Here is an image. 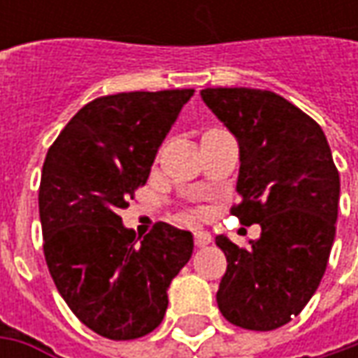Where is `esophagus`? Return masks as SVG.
<instances>
[{
    "label": "esophagus",
    "instance_id": "obj_1",
    "mask_svg": "<svg viewBox=\"0 0 358 358\" xmlns=\"http://www.w3.org/2000/svg\"><path fill=\"white\" fill-rule=\"evenodd\" d=\"M211 243V235L207 233V231H197L195 233V245L197 247H205V245H209Z\"/></svg>",
    "mask_w": 358,
    "mask_h": 358
}]
</instances>
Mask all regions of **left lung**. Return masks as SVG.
<instances>
[{
  "mask_svg": "<svg viewBox=\"0 0 358 358\" xmlns=\"http://www.w3.org/2000/svg\"><path fill=\"white\" fill-rule=\"evenodd\" d=\"M205 105L239 143L241 203L231 209L261 237L227 257L217 305L229 323L273 331L296 317L315 295L335 241L341 181L317 121L273 91L209 87Z\"/></svg>",
  "mask_w": 358,
  "mask_h": 358,
  "instance_id": "obj_1",
  "label": "left lung"
}]
</instances>
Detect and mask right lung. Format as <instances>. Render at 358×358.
<instances>
[{
	"label": "right lung",
	"instance_id": "obj_1",
	"mask_svg": "<svg viewBox=\"0 0 358 358\" xmlns=\"http://www.w3.org/2000/svg\"><path fill=\"white\" fill-rule=\"evenodd\" d=\"M195 90L131 91L81 107L49 147L39 185L43 253L77 319L111 341L145 337L193 253L189 231L157 223L143 239L123 225L135 189Z\"/></svg>",
	"mask_w": 358,
	"mask_h": 358
}]
</instances>
